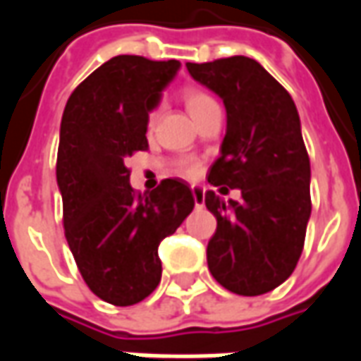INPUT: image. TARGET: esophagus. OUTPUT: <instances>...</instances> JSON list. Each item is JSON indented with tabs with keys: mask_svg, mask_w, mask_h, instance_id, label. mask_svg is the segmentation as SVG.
Segmentation results:
<instances>
[{
	"mask_svg": "<svg viewBox=\"0 0 361 361\" xmlns=\"http://www.w3.org/2000/svg\"><path fill=\"white\" fill-rule=\"evenodd\" d=\"M191 193H193V199H195L197 207H201L204 203V188L203 185H191Z\"/></svg>",
	"mask_w": 361,
	"mask_h": 361,
	"instance_id": "34e87169",
	"label": "esophagus"
}]
</instances>
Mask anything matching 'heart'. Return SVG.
<instances>
[{
  "label": "heart",
  "mask_w": 361,
  "mask_h": 361,
  "mask_svg": "<svg viewBox=\"0 0 361 361\" xmlns=\"http://www.w3.org/2000/svg\"><path fill=\"white\" fill-rule=\"evenodd\" d=\"M183 102H185V106H188V111L191 114V118L193 119H195L201 111L207 110L209 106L216 104L214 100H212L211 96L199 89L183 90ZM157 118H158V110H154L152 114H150V119H149L150 126L157 121ZM180 172L183 173V176H195V173L199 172V168H197V164H193V162H181Z\"/></svg>",
  "instance_id": "obj_1"
}]
</instances>
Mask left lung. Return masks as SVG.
<instances>
[{
    "instance_id": "1",
    "label": "left lung",
    "mask_w": 361,
    "mask_h": 361,
    "mask_svg": "<svg viewBox=\"0 0 361 361\" xmlns=\"http://www.w3.org/2000/svg\"><path fill=\"white\" fill-rule=\"evenodd\" d=\"M189 75L226 108V135L209 183L240 189V201L204 193L216 216L207 245L214 280L240 295L280 286L302 255L311 216L310 157L302 123L286 89L259 61L245 56L185 63Z\"/></svg>"
}]
</instances>
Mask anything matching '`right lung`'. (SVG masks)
I'll return each instance as SVG.
<instances>
[{
	"instance_id": "1",
	"label": "right lung",
	"mask_w": 361,
	"mask_h": 361,
	"mask_svg": "<svg viewBox=\"0 0 361 361\" xmlns=\"http://www.w3.org/2000/svg\"><path fill=\"white\" fill-rule=\"evenodd\" d=\"M178 59L116 56L69 96L56 178L69 250L87 286L111 305L142 302L162 276L158 245L195 207L183 180L137 195L126 160L149 149V114L180 71Z\"/></svg>"
}]
</instances>
